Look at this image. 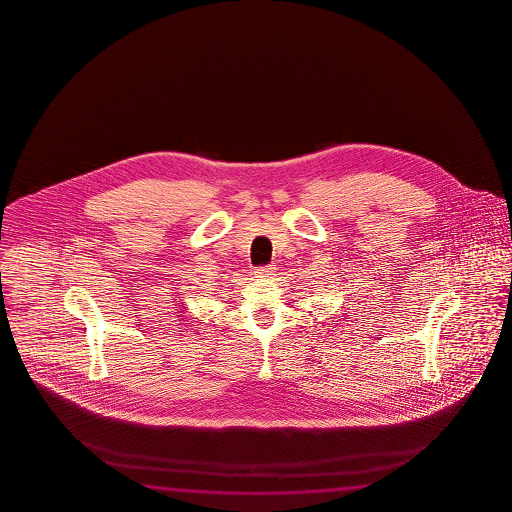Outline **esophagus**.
<instances>
[{"mask_svg":"<svg viewBox=\"0 0 512 512\" xmlns=\"http://www.w3.org/2000/svg\"><path fill=\"white\" fill-rule=\"evenodd\" d=\"M274 272H276L274 265H263V267H256V270H254L256 278H270V276H274Z\"/></svg>","mask_w":512,"mask_h":512,"instance_id":"esophagus-1","label":"esophagus"}]
</instances>
